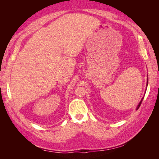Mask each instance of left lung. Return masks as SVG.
Wrapping results in <instances>:
<instances>
[{"instance_id": "1", "label": "left lung", "mask_w": 159, "mask_h": 159, "mask_svg": "<svg viewBox=\"0 0 159 159\" xmlns=\"http://www.w3.org/2000/svg\"><path fill=\"white\" fill-rule=\"evenodd\" d=\"M147 83H148V82ZM143 98L142 99H141V102H139V105H138V107H137V109H139V107H140V105H141V102H142V101H143Z\"/></svg>"}]
</instances>
